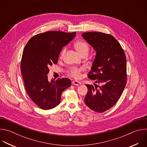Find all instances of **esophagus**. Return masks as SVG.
<instances>
[{
    "label": "esophagus",
    "instance_id": "obj_1",
    "mask_svg": "<svg viewBox=\"0 0 147 147\" xmlns=\"http://www.w3.org/2000/svg\"><path fill=\"white\" fill-rule=\"evenodd\" d=\"M72 84L77 86H79L81 84V82L79 81H72Z\"/></svg>",
    "mask_w": 147,
    "mask_h": 147
}]
</instances>
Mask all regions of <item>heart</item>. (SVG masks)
<instances>
[{
	"label": "heart",
	"instance_id": "1",
	"mask_svg": "<svg viewBox=\"0 0 147 147\" xmlns=\"http://www.w3.org/2000/svg\"><path fill=\"white\" fill-rule=\"evenodd\" d=\"M74 47L77 51V52L81 55H82L83 54H85V53H88L89 51V45L87 42L84 40H79L76 42L74 44ZM66 51V48L63 49L60 56V59H63L64 57ZM85 70H86V68L83 66L71 67L69 69L68 71V74L70 77L74 78L78 80L81 77L82 72L85 71Z\"/></svg>",
	"mask_w": 147,
	"mask_h": 147
}]
</instances>
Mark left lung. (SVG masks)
I'll return each instance as SVG.
<instances>
[{
  "mask_svg": "<svg viewBox=\"0 0 147 147\" xmlns=\"http://www.w3.org/2000/svg\"><path fill=\"white\" fill-rule=\"evenodd\" d=\"M82 36L96 52L88 77L100 85L86 84L88 92L84 102L91 110L102 113L113 107L123 92L127 82L126 57L119 42L110 34L88 32Z\"/></svg>",
  "mask_w": 147,
  "mask_h": 147,
  "instance_id": "obj_1",
  "label": "left lung"
}]
</instances>
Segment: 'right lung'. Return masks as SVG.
<instances>
[{
  "label": "right lung",
  "mask_w": 147,
  "mask_h": 147,
  "mask_svg": "<svg viewBox=\"0 0 147 147\" xmlns=\"http://www.w3.org/2000/svg\"><path fill=\"white\" fill-rule=\"evenodd\" d=\"M76 36V32L51 31L32 36L27 43L21 60V70L30 98L42 109H52L59 104L63 91L70 87L67 78L52 80L49 67L57 64L63 47Z\"/></svg>",
  "instance_id": "obj_1"
}]
</instances>
